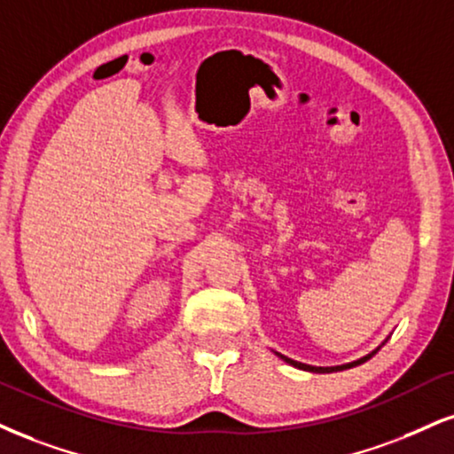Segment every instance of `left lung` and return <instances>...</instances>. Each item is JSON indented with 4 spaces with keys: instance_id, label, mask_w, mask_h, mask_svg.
<instances>
[{
    "instance_id": "8db88e82",
    "label": "left lung",
    "mask_w": 454,
    "mask_h": 454,
    "mask_svg": "<svg viewBox=\"0 0 454 454\" xmlns=\"http://www.w3.org/2000/svg\"><path fill=\"white\" fill-rule=\"evenodd\" d=\"M383 345H385V342H383ZM383 345H380V347H383ZM380 347H379V348H380ZM379 348H374L372 353H368V355H365V357L357 359V362H351V364H342V365H332V368H319V365H309V364H302V362H294V359L286 357V355H281V353H277V355H279V357L283 359V362H287L289 365H294V368L307 370V372H319V374H324V372H338V370H347V368H353V365H359V364L368 362V359L372 357V355L379 353Z\"/></svg>"
}]
</instances>
